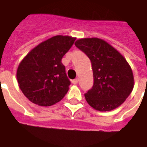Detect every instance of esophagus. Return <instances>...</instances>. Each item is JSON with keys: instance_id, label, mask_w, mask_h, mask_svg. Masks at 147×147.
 Returning <instances> with one entry per match:
<instances>
[{"instance_id": "34e87169", "label": "esophagus", "mask_w": 147, "mask_h": 147, "mask_svg": "<svg viewBox=\"0 0 147 147\" xmlns=\"http://www.w3.org/2000/svg\"><path fill=\"white\" fill-rule=\"evenodd\" d=\"M78 79H74V80H73V81H72V83L74 84H78Z\"/></svg>"}]
</instances>
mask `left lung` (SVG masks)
Listing matches in <instances>:
<instances>
[{"label":"left lung","mask_w":147,"mask_h":147,"mask_svg":"<svg viewBox=\"0 0 147 147\" xmlns=\"http://www.w3.org/2000/svg\"><path fill=\"white\" fill-rule=\"evenodd\" d=\"M75 45L89 58L94 84L84 95L87 102L98 111H110L126 100L134 88L132 69L125 58L104 40L81 38Z\"/></svg>","instance_id":"1"}]
</instances>
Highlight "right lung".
I'll list each match as a JSON object with an SVG mask.
<instances>
[{
    "mask_svg": "<svg viewBox=\"0 0 147 147\" xmlns=\"http://www.w3.org/2000/svg\"><path fill=\"white\" fill-rule=\"evenodd\" d=\"M76 37L57 35L40 43L19 63L16 78L24 96L34 104L50 107L61 101L70 84L63 55Z\"/></svg>",
    "mask_w": 147,
    "mask_h": 147,
    "instance_id": "obj_1",
    "label": "right lung"
}]
</instances>
